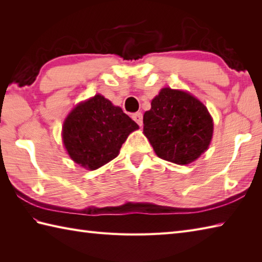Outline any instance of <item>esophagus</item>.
<instances>
[{
    "label": "esophagus",
    "instance_id": "esophagus-1",
    "mask_svg": "<svg viewBox=\"0 0 262 262\" xmlns=\"http://www.w3.org/2000/svg\"><path fill=\"white\" fill-rule=\"evenodd\" d=\"M132 117H133V119H134L138 125H140V126L143 125V115L141 113H135Z\"/></svg>",
    "mask_w": 262,
    "mask_h": 262
}]
</instances>
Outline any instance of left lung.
I'll use <instances>...</instances> for the list:
<instances>
[{
    "label": "left lung",
    "mask_w": 262,
    "mask_h": 262,
    "mask_svg": "<svg viewBox=\"0 0 262 262\" xmlns=\"http://www.w3.org/2000/svg\"><path fill=\"white\" fill-rule=\"evenodd\" d=\"M144 135L159 158L186 165L208 148L214 122L207 108L190 93L163 88L143 117Z\"/></svg>",
    "instance_id": "left-lung-1"
}]
</instances>
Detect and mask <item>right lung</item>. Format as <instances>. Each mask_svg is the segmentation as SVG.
Masks as SVG:
<instances>
[{
  "label": "right lung",
  "instance_id": "obj_1",
  "mask_svg": "<svg viewBox=\"0 0 262 262\" xmlns=\"http://www.w3.org/2000/svg\"><path fill=\"white\" fill-rule=\"evenodd\" d=\"M138 125L101 94L79 103L66 117L63 143L70 158L88 170L114 160Z\"/></svg>",
  "mask_w": 262,
  "mask_h": 262
}]
</instances>
